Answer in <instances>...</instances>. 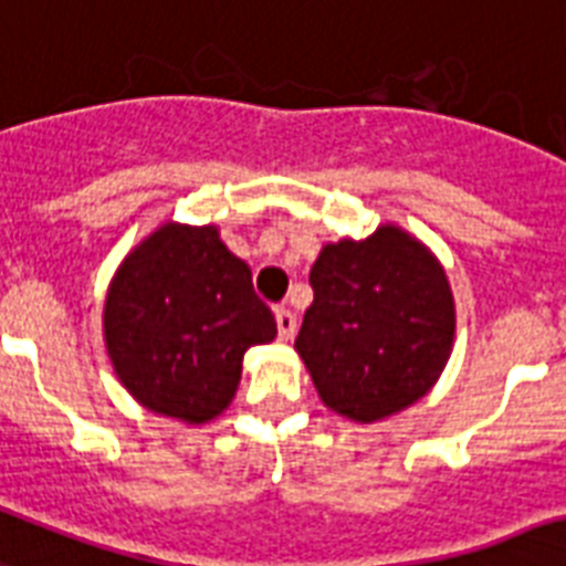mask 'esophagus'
<instances>
[{
  "mask_svg": "<svg viewBox=\"0 0 566 566\" xmlns=\"http://www.w3.org/2000/svg\"><path fill=\"white\" fill-rule=\"evenodd\" d=\"M274 318H277V333L283 342H289V338L295 336V329H297L295 312L286 310V306H277V310H274Z\"/></svg>",
  "mask_w": 566,
  "mask_h": 566,
  "instance_id": "1",
  "label": "esophagus"
}]
</instances>
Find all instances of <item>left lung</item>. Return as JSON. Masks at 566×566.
Listing matches in <instances>:
<instances>
[{
    "mask_svg": "<svg viewBox=\"0 0 566 566\" xmlns=\"http://www.w3.org/2000/svg\"><path fill=\"white\" fill-rule=\"evenodd\" d=\"M295 350L324 406L356 423L403 411L436 386L455 336L444 265L420 239L382 224L321 248Z\"/></svg>",
    "mask_w": 566,
    "mask_h": 566,
    "instance_id": "1",
    "label": "left lung"
}]
</instances>
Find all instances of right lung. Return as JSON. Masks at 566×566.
I'll return each instance as SVG.
<instances>
[{"label":"right lung","instance_id":"1","mask_svg":"<svg viewBox=\"0 0 566 566\" xmlns=\"http://www.w3.org/2000/svg\"><path fill=\"white\" fill-rule=\"evenodd\" d=\"M274 336L251 269L216 224H160L122 260L104 297V345L119 382L148 411L184 423L228 409L245 350Z\"/></svg>","mask_w":566,"mask_h":566}]
</instances>
